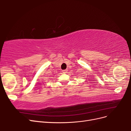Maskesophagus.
Instances as JSON below:
<instances>
[{
    "label": "esophagus",
    "instance_id": "34e87169",
    "mask_svg": "<svg viewBox=\"0 0 131 131\" xmlns=\"http://www.w3.org/2000/svg\"><path fill=\"white\" fill-rule=\"evenodd\" d=\"M67 72H68V70H67V69H65V70H62V72L64 73H67Z\"/></svg>",
    "mask_w": 131,
    "mask_h": 131
}]
</instances>
